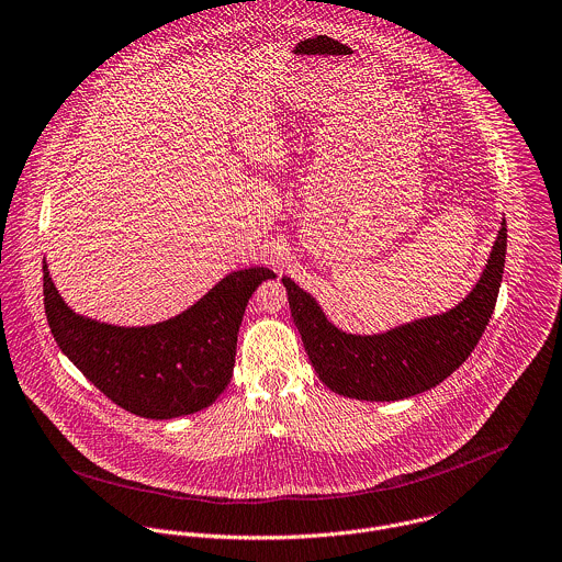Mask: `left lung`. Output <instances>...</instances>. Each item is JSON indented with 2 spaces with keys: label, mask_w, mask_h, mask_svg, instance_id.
I'll use <instances>...</instances> for the list:
<instances>
[{
  "label": "left lung",
  "mask_w": 562,
  "mask_h": 562,
  "mask_svg": "<svg viewBox=\"0 0 562 562\" xmlns=\"http://www.w3.org/2000/svg\"><path fill=\"white\" fill-rule=\"evenodd\" d=\"M506 245L504 218L486 269L458 306L374 335L337 328L311 293L282 276L291 317L319 381L339 396L376 403L403 401L440 385L471 357L491 322L502 286Z\"/></svg>",
  "instance_id": "left-lung-1"
}]
</instances>
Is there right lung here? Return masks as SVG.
I'll list each match as a JSON object with an SVG mask.
<instances>
[{"mask_svg": "<svg viewBox=\"0 0 562 562\" xmlns=\"http://www.w3.org/2000/svg\"><path fill=\"white\" fill-rule=\"evenodd\" d=\"M267 267L232 271L183 313L150 326H113L71 311L43 260V304L60 352L117 407L170 420L210 407L227 387L251 293Z\"/></svg>", "mask_w": 562, "mask_h": 562, "instance_id": "1", "label": "right lung"}]
</instances>
